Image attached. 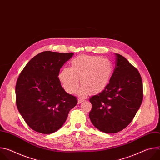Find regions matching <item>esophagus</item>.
<instances>
[{"label":"esophagus","mask_w":160,"mask_h":160,"mask_svg":"<svg viewBox=\"0 0 160 160\" xmlns=\"http://www.w3.org/2000/svg\"><path fill=\"white\" fill-rule=\"evenodd\" d=\"M83 101H84V99H83V98H80V99H78V104H80L81 102H83Z\"/></svg>","instance_id":"34e87169"}]
</instances>
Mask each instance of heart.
Masks as SVG:
<instances>
[{"instance_id": "b5f03b06", "label": "heart", "mask_w": 160, "mask_h": 160, "mask_svg": "<svg viewBox=\"0 0 160 160\" xmlns=\"http://www.w3.org/2000/svg\"><path fill=\"white\" fill-rule=\"evenodd\" d=\"M114 72L112 62L101 56L82 55L71 61V67H65L59 75V80L67 92L74 94L79 87L82 92L98 94L108 86Z\"/></svg>"}]
</instances>
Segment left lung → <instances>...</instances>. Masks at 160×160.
<instances>
[{
  "instance_id": "left-lung-1",
  "label": "left lung",
  "mask_w": 160,
  "mask_h": 160,
  "mask_svg": "<svg viewBox=\"0 0 160 160\" xmlns=\"http://www.w3.org/2000/svg\"><path fill=\"white\" fill-rule=\"evenodd\" d=\"M115 68L108 86L89 101L91 122L99 130L118 132L133 119L143 99L142 81L138 70L123 56L115 54Z\"/></svg>"
}]
</instances>
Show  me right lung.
Masks as SVG:
<instances>
[{
	"instance_id": "right-lung-1",
	"label": "right lung",
	"mask_w": 160,
	"mask_h": 160,
	"mask_svg": "<svg viewBox=\"0 0 160 160\" xmlns=\"http://www.w3.org/2000/svg\"><path fill=\"white\" fill-rule=\"evenodd\" d=\"M73 53L44 51L33 57L16 85L18 109L33 130L49 134L59 130L77 103L66 92L58 78L61 68Z\"/></svg>"
}]
</instances>
